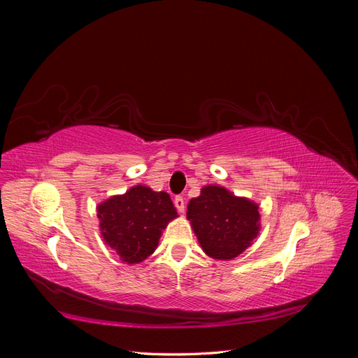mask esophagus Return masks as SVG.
Returning <instances> with one entry per match:
<instances>
[{
    "instance_id": "esophagus-1",
    "label": "esophagus",
    "mask_w": 358,
    "mask_h": 358,
    "mask_svg": "<svg viewBox=\"0 0 358 358\" xmlns=\"http://www.w3.org/2000/svg\"><path fill=\"white\" fill-rule=\"evenodd\" d=\"M175 206H176V209H178L179 212L185 210V199H183L182 196H176V197H175Z\"/></svg>"
}]
</instances>
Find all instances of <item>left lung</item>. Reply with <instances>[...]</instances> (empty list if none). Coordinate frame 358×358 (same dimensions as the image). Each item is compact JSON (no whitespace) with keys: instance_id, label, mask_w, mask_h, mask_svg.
Returning a JSON list of instances; mask_svg holds the SVG:
<instances>
[{"instance_id":"1","label":"left lung","mask_w":358,"mask_h":358,"mask_svg":"<svg viewBox=\"0 0 358 358\" xmlns=\"http://www.w3.org/2000/svg\"><path fill=\"white\" fill-rule=\"evenodd\" d=\"M204 254L229 262L252 245L259 229V206L220 185H206L187 208Z\"/></svg>"}]
</instances>
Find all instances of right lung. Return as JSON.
I'll list each match as a JSON object with an SVG mask.
<instances>
[{
	"label": "right lung",
	"instance_id": "add662e5",
	"mask_svg": "<svg viewBox=\"0 0 358 358\" xmlns=\"http://www.w3.org/2000/svg\"><path fill=\"white\" fill-rule=\"evenodd\" d=\"M100 231L127 264L142 263L158 246L162 230L178 218L176 208L164 191L136 185L96 206Z\"/></svg>",
	"mask_w": 358,
	"mask_h": 358
}]
</instances>
